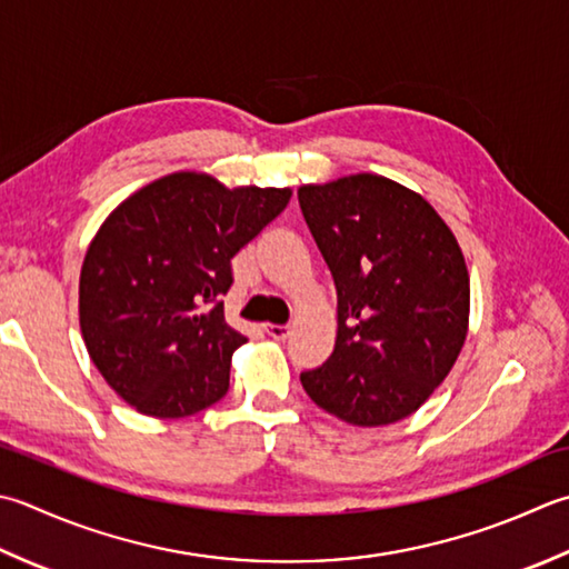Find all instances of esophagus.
<instances>
[{"instance_id":"34e87169","label":"esophagus","mask_w":569,"mask_h":569,"mask_svg":"<svg viewBox=\"0 0 569 569\" xmlns=\"http://www.w3.org/2000/svg\"><path fill=\"white\" fill-rule=\"evenodd\" d=\"M263 330H266V336L273 338V340H286L288 336H291V328H288V326H273V322H266Z\"/></svg>"}]
</instances>
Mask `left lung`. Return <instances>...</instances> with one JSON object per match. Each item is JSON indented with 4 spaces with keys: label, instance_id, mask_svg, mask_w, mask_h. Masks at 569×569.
<instances>
[{
    "label": "left lung",
    "instance_id": "left-lung-1",
    "mask_svg": "<svg viewBox=\"0 0 569 569\" xmlns=\"http://www.w3.org/2000/svg\"><path fill=\"white\" fill-rule=\"evenodd\" d=\"M338 291L336 350L300 375L308 397L355 427L409 417L431 397L469 330V271L425 197L380 174L298 189Z\"/></svg>",
    "mask_w": 569,
    "mask_h": 569
}]
</instances>
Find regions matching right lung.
I'll return each instance as SVG.
<instances>
[{"mask_svg": "<svg viewBox=\"0 0 569 569\" xmlns=\"http://www.w3.org/2000/svg\"><path fill=\"white\" fill-rule=\"evenodd\" d=\"M291 189H227L202 172L154 180L113 209L86 251L78 316L98 372L140 415L180 419L227 395L231 259Z\"/></svg>", "mask_w": 569, "mask_h": 569, "instance_id": "add662e5", "label": "right lung"}]
</instances>
